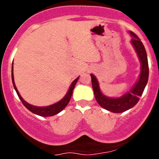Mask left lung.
<instances>
[{
	"label": "left lung",
	"mask_w": 159,
	"mask_h": 159,
	"mask_svg": "<svg viewBox=\"0 0 159 159\" xmlns=\"http://www.w3.org/2000/svg\"><path fill=\"white\" fill-rule=\"evenodd\" d=\"M130 33L133 36L131 38V43L134 45L141 61V74L139 80L134 88L130 90V92L118 99L107 98L101 93L96 78L92 74L91 75L92 88L96 101L102 108L114 113H121L133 107L139 100V97L143 95V91L145 89L148 81L149 66L146 49L137 35L134 34L133 32H130Z\"/></svg>",
	"instance_id": "8db88e82"
}]
</instances>
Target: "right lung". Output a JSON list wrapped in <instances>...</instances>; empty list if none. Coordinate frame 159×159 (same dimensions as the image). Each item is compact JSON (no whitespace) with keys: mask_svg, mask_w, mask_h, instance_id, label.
I'll use <instances>...</instances> for the list:
<instances>
[{"mask_svg":"<svg viewBox=\"0 0 159 159\" xmlns=\"http://www.w3.org/2000/svg\"><path fill=\"white\" fill-rule=\"evenodd\" d=\"M13 64V63H12ZM12 84H13V87L16 90V93H17V95L19 96L20 99L21 100L22 103L24 104V106L25 107L29 109L31 112L32 113L36 114V115H38V116H43V117H47V116H55V115H57L58 114L59 112H60L62 110H64V108L66 107L67 104H68V102H69L70 99L71 98V95H72L73 92V89L75 88V84H76L77 81L79 80V77L77 79H75V80L73 81L72 84H71V87H70L69 90H68V92L66 94L65 96L63 98L60 102H57V103H55V104L51 105V106L48 107H35L32 106V105L29 104L27 102H25L23 99H22V97L20 96V95L18 92L17 89H16V87L15 85V83H14V79H13V72H12Z\"/></svg>","mask_w":159,"mask_h":159,"instance_id":"right-lung-1","label":"right lung"}]
</instances>
